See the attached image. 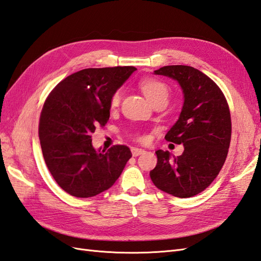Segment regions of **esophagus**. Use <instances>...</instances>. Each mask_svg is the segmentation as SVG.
<instances>
[{"label":"esophagus","instance_id":"34e87169","mask_svg":"<svg viewBox=\"0 0 261 261\" xmlns=\"http://www.w3.org/2000/svg\"><path fill=\"white\" fill-rule=\"evenodd\" d=\"M131 152H132V155H133V156H138V155L142 154V153L144 152V150H143V149H140V148H132V149H131Z\"/></svg>","mask_w":261,"mask_h":261}]
</instances>
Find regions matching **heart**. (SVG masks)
<instances>
[{
    "label": "heart",
    "mask_w": 261,
    "mask_h": 261,
    "mask_svg": "<svg viewBox=\"0 0 261 261\" xmlns=\"http://www.w3.org/2000/svg\"><path fill=\"white\" fill-rule=\"evenodd\" d=\"M140 88L142 90V92L144 95L151 101V103H153L154 101L162 99V98H167L169 95V88L165 82H162L160 80H156V79H151L147 77L143 79L140 82ZM121 100V92L120 91H117L114 92L112 98H111V107L116 108L119 106Z\"/></svg>",
    "instance_id": "obj_1"
}]
</instances>
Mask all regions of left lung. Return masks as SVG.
<instances>
[{
	"label": "left lung",
	"mask_w": 261,
	"mask_h": 261,
	"mask_svg": "<svg viewBox=\"0 0 261 261\" xmlns=\"http://www.w3.org/2000/svg\"><path fill=\"white\" fill-rule=\"evenodd\" d=\"M177 81L184 105L166 140L184 144L179 156L158 150L150 177L158 189L179 198L202 192L226 161L231 138V119L225 95L209 76L192 66L167 65L154 71Z\"/></svg>",
	"instance_id": "1"
}]
</instances>
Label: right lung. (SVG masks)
Returning <instances> with one entry per match:
<instances>
[{
    "label": "right lung",
    "instance_id": "right-lung-1",
    "mask_svg": "<svg viewBox=\"0 0 261 261\" xmlns=\"http://www.w3.org/2000/svg\"><path fill=\"white\" fill-rule=\"evenodd\" d=\"M135 66L84 69L53 89L40 117L39 137L48 171L76 198L108 190L122 173L131 151L126 145L94 149L91 135L110 117L111 98Z\"/></svg>",
    "mask_w": 261,
    "mask_h": 261
}]
</instances>
